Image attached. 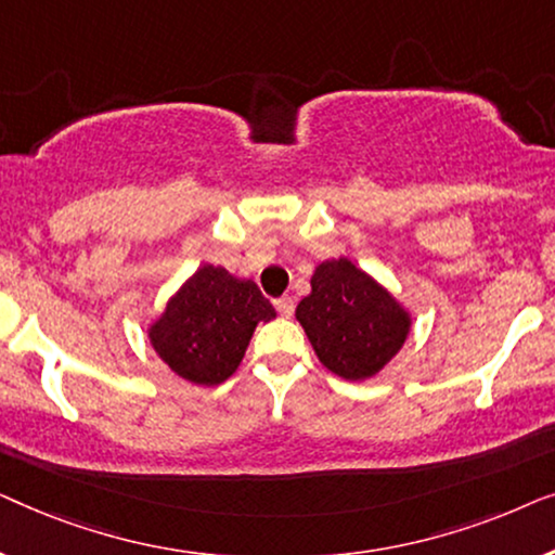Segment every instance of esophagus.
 Segmentation results:
<instances>
[{"label":"esophagus","mask_w":555,"mask_h":555,"mask_svg":"<svg viewBox=\"0 0 555 555\" xmlns=\"http://www.w3.org/2000/svg\"><path fill=\"white\" fill-rule=\"evenodd\" d=\"M275 310L283 318H291L293 315V310H295V302H293V298H287V295H283V298H278L275 300Z\"/></svg>","instance_id":"34e87169"}]
</instances>
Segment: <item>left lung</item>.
I'll use <instances>...</instances> for the list:
<instances>
[{
	"instance_id": "obj_1",
	"label": "left lung",
	"mask_w": 555,
	"mask_h": 555,
	"mask_svg": "<svg viewBox=\"0 0 555 555\" xmlns=\"http://www.w3.org/2000/svg\"><path fill=\"white\" fill-rule=\"evenodd\" d=\"M298 318L318 359L333 374L361 382L389 363L409 333V315L351 260L318 264Z\"/></svg>"
}]
</instances>
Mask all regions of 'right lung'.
<instances>
[{
    "label": "right lung",
    "mask_w": 555,
    "mask_h": 555,
    "mask_svg": "<svg viewBox=\"0 0 555 555\" xmlns=\"http://www.w3.org/2000/svg\"><path fill=\"white\" fill-rule=\"evenodd\" d=\"M275 308L253 280L204 264L173 295L149 336L173 374L215 386L234 374L255 325L272 321Z\"/></svg>",
    "instance_id": "right-lung-1"
}]
</instances>
